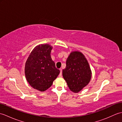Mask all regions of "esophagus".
I'll use <instances>...</instances> for the list:
<instances>
[{
  "instance_id": "1",
  "label": "esophagus",
  "mask_w": 122,
  "mask_h": 122,
  "mask_svg": "<svg viewBox=\"0 0 122 122\" xmlns=\"http://www.w3.org/2000/svg\"><path fill=\"white\" fill-rule=\"evenodd\" d=\"M60 73L59 76H62V69H60Z\"/></svg>"
}]
</instances>
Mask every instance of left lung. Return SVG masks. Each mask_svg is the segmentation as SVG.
Wrapping results in <instances>:
<instances>
[{
	"mask_svg": "<svg viewBox=\"0 0 122 122\" xmlns=\"http://www.w3.org/2000/svg\"><path fill=\"white\" fill-rule=\"evenodd\" d=\"M62 76L72 92L78 93L89 83L92 71L84 55L78 51H72L66 61Z\"/></svg>",
	"mask_w": 122,
	"mask_h": 122,
	"instance_id": "1",
	"label": "left lung"
}]
</instances>
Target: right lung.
Returning a JSON list of instances; mask_svg holds the SVG:
<instances>
[{
	"label": "right lung",
	"instance_id": "add662e5",
	"mask_svg": "<svg viewBox=\"0 0 122 122\" xmlns=\"http://www.w3.org/2000/svg\"><path fill=\"white\" fill-rule=\"evenodd\" d=\"M52 48L49 44L37 46L25 62V74L27 81L33 89L41 92L48 89L60 72L51 59Z\"/></svg>",
	"mask_w": 122,
	"mask_h": 122
}]
</instances>
